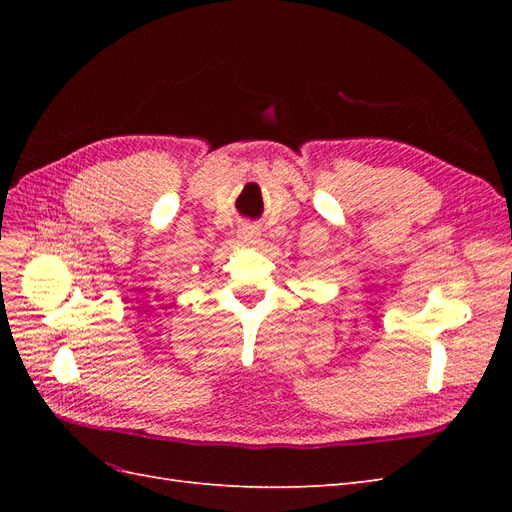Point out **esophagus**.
I'll list each match as a JSON object with an SVG mask.
<instances>
[{
  "label": "esophagus",
  "instance_id": "1",
  "mask_svg": "<svg viewBox=\"0 0 512 512\" xmlns=\"http://www.w3.org/2000/svg\"><path fill=\"white\" fill-rule=\"evenodd\" d=\"M258 230L254 228V226H250V224H245V226H241L239 228V239H241V243H245V245H254V243H258Z\"/></svg>",
  "mask_w": 512,
  "mask_h": 512
}]
</instances>
